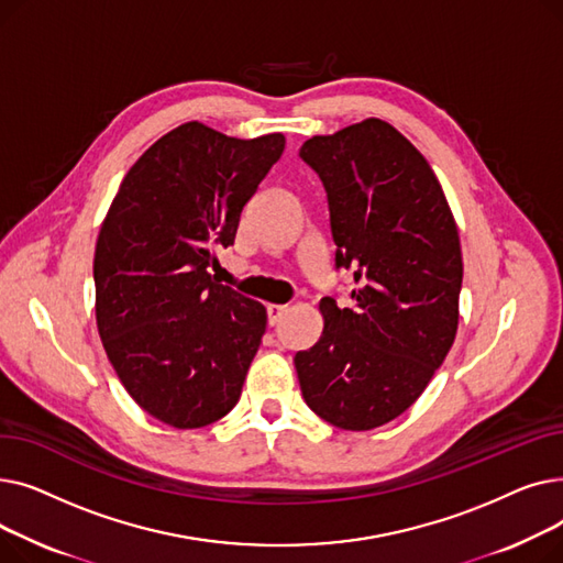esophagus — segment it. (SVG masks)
Here are the masks:
<instances>
[{
	"label": "esophagus",
	"instance_id": "obj_1",
	"mask_svg": "<svg viewBox=\"0 0 563 563\" xmlns=\"http://www.w3.org/2000/svg\"><path fill=\"white\" fill-rule=\"evenodd\" d=\"M287 306H278V303H269L266 306V319H269V327H276V323L285 317Z\"/></svg>",
	"mask_w": 563,
	"mask_h": 563
}]
</instances>
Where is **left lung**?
I'll return each instance as SVG.
<instances>
[{"mask_svg": "<svg viewBox=\"0 0 563 563\" xmlns=\"http://www.w3.org/2000/svg\"><path fill=\"white\" fill-rule=\"evenodd\" d=\"M301 159L327 189L351 308L323 297V331L294 356L306 404L346 431L399 418L445 361L459 327V230L435 173L390 123L312 136Z\"/></svg>", "mask_w": 563, "mask_h": 563, "instance_id": "left-lung-1", "label": "left lung"}]
</instances>
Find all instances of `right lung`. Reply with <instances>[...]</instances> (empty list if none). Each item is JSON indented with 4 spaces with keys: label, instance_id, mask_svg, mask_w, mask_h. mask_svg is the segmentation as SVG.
I'll use <instances>...</instances> for the list:
<instances>
[{
    "label": "right lung",
    "instance_id": "1",
    "mask_svg": "<svg viewBox=\"0 0 563 563\" xmlns=\"http://www.w3.org/2000/svg\"><path fill=\"white\" fill-rule=\"evenodd\" d=\"M283 151V134L246 141L185 123L136 159L100 228L104 351L130 397L168 427H207L240 401L266 310L210 266Z\"/></svg>",
    "mask_w": 563,
    "mask_h": 563
}]
</instances>
